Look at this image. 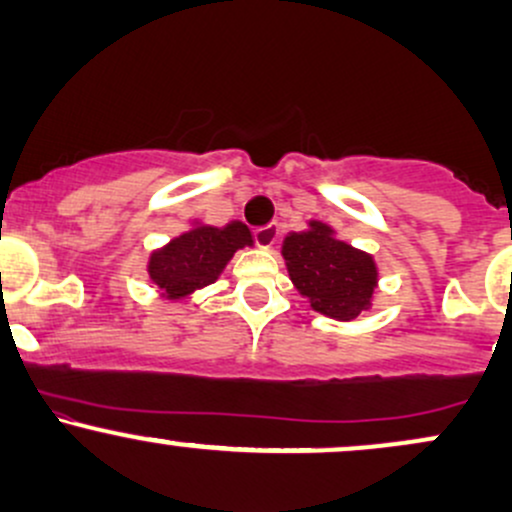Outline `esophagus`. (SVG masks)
I'll return each mask as SVG.
<instances>
[{
	"mask_svg": "<svg viewBox=\"0 0 512 512\" xmlns=\"http://www.w3.org/2000/svg\"><path fill=\"white\" fill-rule=\"evenodd\" d=\"M252 236H255V243L260 245L262 250H269V248H274L276 238H279V226H276V223H269V226L255 228V233H252Z\"/></svg>",
	"mask_w": 512,
	"mask_h": 512,
	"instance_id": "esophagus-1",
	"label": "esophagus"
}]
</instances>
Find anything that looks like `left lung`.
Wrapping results in <instances>:
<instances>
[{
	"instance_id": "left-lung-1",
	"label": "left lung",
	"mask_w": 512,
	"mask_h": 512,
	"mask_svg": "<svg viewBox=\"0 0 512 512\" xmlns=\"http://www.w3.org/2000/svg\"><path fill=\"white\" fill-rule=\"evenodd\" d=\"M286 269L310 308L332 320L351 322L373 303L378 267L373 255L334 236V228L310 221L308 231L284 238Z\"/></svg>"
}]
</instances>
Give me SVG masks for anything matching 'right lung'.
I'll use <instances>...</instances> for the list:
<instances>
[{"label":"right lung","mask_w":512,"mask_h":512,"mask_svg":"<svg viewBox=\"0 0 512 512\" xmlns=\"http://www.w3.org/2000/svg\"><path fill=\"white\" fill-rule=\"evenodd\" d=\"M245 245H252L245 223L231 221L223 228L195 223V228L151 252L146 272L163 298L182 301L197 289L214 284L231 257Z\"/></svg>","instance_id":"1"}]
</instances>
